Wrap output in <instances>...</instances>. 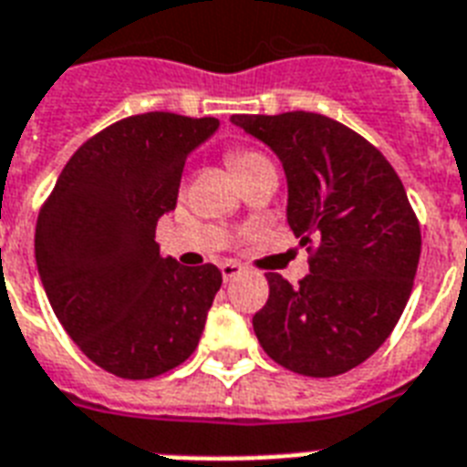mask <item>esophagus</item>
<instances>
[{"mask_svg":"<svg viewBox=\"0 0 467 467\" xmlns=\"http://www.w3.org/2000/svg\"><path fill=\"white\" fill-rule=\"evenodd\" d=\"M242 271H244V266H240V264H234V262L220 264V274H223V278H225V281H233V278H237Z\"/></svg>","mask_w":467,"mask_h":467,"instance_id":"obj_1","label":"esophagus"}]
</instances>
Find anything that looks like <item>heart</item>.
<instances>
[{"mask_svg":"<svg viewBox=\"0 0 467 467\" xmlns=\"http://www.w3.org/2000/svg\"><path fill=\"white\" fill-rule=\"evenodd\" d=\"M230 167H233V171L237 176L244 174L247 169L256 167V164H262V161H266V157L259 155V152H252V150H234V152H230Z\"/></svg>","mask_w":467,"mask_h":467,"instance_id":"1","label":"heart"}]
</instances>
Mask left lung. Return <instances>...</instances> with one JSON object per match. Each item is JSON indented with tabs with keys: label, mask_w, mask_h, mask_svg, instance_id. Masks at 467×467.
<instances>
[{
	"label": "left lung",
	"mask_w": 467,
	"mask_h": 467,
	"mask_svg": "<svg viewBox=\"0 0 467 467\" xmlns=\"http://www.w3.org/2000/svg\"><path fill=\"white\" fill-rule=\"evenodd\" d=\"M230 120L281 160L288 225L303 247L317 242L298 288L266 274L269 300L252 319L256 339L293 373L341 376L376 354L412 293L421 233L405 186L339 120L307 111Z\"/></svg>",
	"instance_id": "1"
}]
</instances>
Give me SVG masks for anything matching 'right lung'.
<instances>
[{
    "mask_svg": "<svg viewBox=\"0 0 467 467\" xmlns=\"http://www.w3.org/2000/svg\"><path fill=\"white\" fill-rule=\"evenodd\" d=\"M218 119L140 113L77 150L36 225V264L69 339L104 370L145 380L193 354L220 291L218 266L160 256L186 157Z\"/></svg>",
    "mask_w": 467,
    "mask_h": 467,
    "instance_id": "obj_1",
    "label": "right lung"
}]
</instances>
